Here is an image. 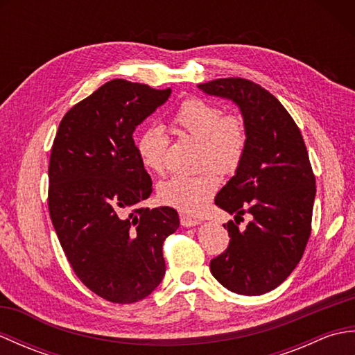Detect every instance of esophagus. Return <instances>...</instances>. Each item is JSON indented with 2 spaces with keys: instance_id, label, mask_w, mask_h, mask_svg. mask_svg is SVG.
Instances as JSON below:
<instances>
[{
  "instance_id": "obj_1",
  "label": "esophagus",
  "mask_w": 355,
  "mask_h": 355,
  "mask_svg": "<svg viewBox=\"0 0 355 355\" xmlns=\"http://www.w3.org/2000/svg\"><path fill=\"white\" fill-rule=\"evenodd\" d=\"M180 223H182L183 227H193V225H198L201 221L198 220V218L182 215V216H180Z\"/></svg>"
}]
</instances>
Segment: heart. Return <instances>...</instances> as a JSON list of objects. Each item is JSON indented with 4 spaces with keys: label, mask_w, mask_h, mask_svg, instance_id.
Instances as JSON below:
<instances>
[{
    "label": "heart",
    "mask_w": 355,
    "mask_h": 355,
    "mask_svg": "<svg viewBox=\"0 0 355 355\" xmlns=\"http://www.w3.org/2000/svg\"><path fill=\"white\" fill-rule=\"evenodd\" d=\"M172 122L178 131L200 140V164L209 168L193 175H175L166 180L158 187V197L166 206L198 214L220 184L214 169L232 173L243 163L248 143L245 119L239 112H223L220 105L201 97H187L175 111ZM168 146L169 139L162 128H148L139 140L143 164L163 175L168 168Z\"/></svg>",
    "instance_id": "1"
}]
</instances>
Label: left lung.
I'll use <instances>...</instances> for the list:
<instances>
[{"mask_svg":"<svg viewBox=\"0 0 355 355\" xmlns=\"http://www.w3.org/2000/svg\"><path fill=\"white\" fill-rule=\"evenodd\" d=\"M198 88L235 102L248 130L243 163L215 197L218 207L236 216L224 224L229 245L210 261V271L227 290L259 296L291 275L310 239L315 197L310 157L296 122L266 88L243 78ZM244 214L251 221L239 230Z\"/></svg>","mask_w":355,"mask_h":355,"instance_id":"1","label":"left lung"}]
</instances>
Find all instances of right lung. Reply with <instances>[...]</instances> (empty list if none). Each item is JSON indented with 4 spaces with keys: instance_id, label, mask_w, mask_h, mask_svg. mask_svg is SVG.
Listing matches in <instances>:
<instances>
[{
    "instance_id": "add662e5",
    "label": "right lung",
    "mask_w": 355,
    "mask_h": 355,
    "mask_svg": "<svg viewBox=\"0 0 355 355\" xmlns=\"http://www.w3.org/2000/svg\"><path fill=\"white\" fill-rule=\"evenodd\" d=\"M171 88L112 79L65 112L49 163V212L80 282L105 300L134 304L166 271L175 209L140 207L153 193L132 132Z\"/></svg>"
}]
</instances>
